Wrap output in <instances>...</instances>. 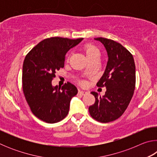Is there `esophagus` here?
Listing matches in <instances>:
<instances>
[{"instance_id":"obj_1","label":"esophagus","mask_w":157,"mask_h":157,"mask_svg":"<svg viewBox=\"0 0 157 157\" xmlns=\"http://www.w3.org/2000/svg\"><path fill=\"white\" fill-rule=\"evenodd\" d=\"M87 91H82V90H79V94H81V95H85L87 94Z\"/></svg>"}]
</instances>
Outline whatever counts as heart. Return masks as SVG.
<instances>
[{
	"mask_svg": "<svg viewBox=\"0 0 157 157\" xmlns=\"http://www.w3.org/2000/svg\"><path fill=\"white\" fill-rule=\"evenodd\" d=\"M84 50L86 55V57L94 55L95 53H99V50H98L97 48L91 44H86L85 45L84 47Z\"/></svg>",
	"mask_w": 157,
	"mask_h": 157,
	"instance_id": "b5f03b06",
	"label": "heart"
}]
</instances>
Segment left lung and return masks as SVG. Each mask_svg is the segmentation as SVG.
<instances>
[{"instance_id": "1", "label": "left lung", "mask_w": 157, "mask_h": 157, "mask_svg": "<svg viewBox=\"0 0 157 157\" xmlns=\"http://www.w3.org/2000/svg\"><path fill=\"white\" fill-rule=\"evenodd\" d=\"M94 39L100 41L108 55L105 73L97 83L105 86L102 97L93 91L95 102L90 106V115L100 123H109L123 115L131 101L136 84V67L132 55L121 44L102 37Z\"/></svg>"}]
</instances>
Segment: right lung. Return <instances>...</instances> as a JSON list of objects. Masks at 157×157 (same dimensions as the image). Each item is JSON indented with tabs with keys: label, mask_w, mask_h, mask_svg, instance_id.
I'll return each mask as SVG.
<instances>
[{
	"label": "right lung",
	"mask_w": 157,
	"mask_h": 157,
	"mask_svg": "<svg viewBox=\"0 0 157 157\" xmlns=\"http://www.w3.org/2000/svg\"><path fill=\"white\" fill-rule=\"evenodd\" d=\"M83 38L50 37L29 52L23 62L22 84L31 111L48 123H55L67 116L71 98L78 94L75 85L67 82L61 88L53 86L57 71L63 68L65 55Z\"/></svg>",
	"instance_id": "obj_1"
}]
</instances>
